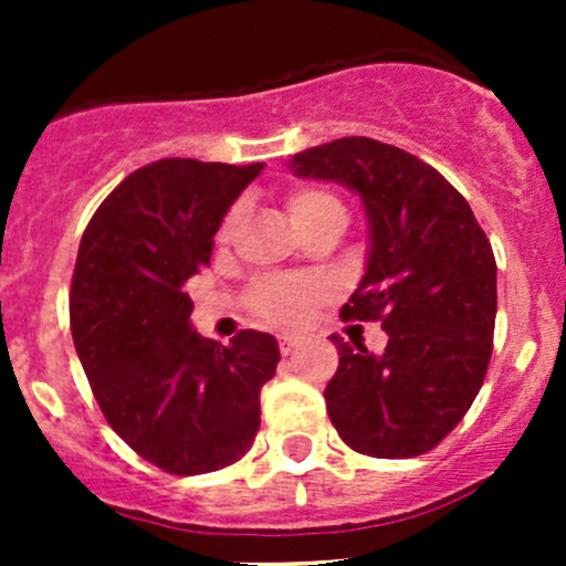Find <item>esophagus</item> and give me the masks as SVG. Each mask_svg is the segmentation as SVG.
I'll return each mask as SVG.
<instances>
[{"label": "esophagus", "instance_id": "obj_1", "mask_svg": "<svg viewBox=\"0 0 566 566\" xmlns=\"http://www.w3.org/2000/svg\"><path fill=\"white\" fill-rule=\"evenodd\" d=\"M304 345V339L295 334H282L279 336V350H282V356H290V353H295L298 347Z\"/></svg>", "mask_w": 566, "mask_h": 566}]
</instances>
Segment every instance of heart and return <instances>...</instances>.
I'll return each mask as SVG.
<instances>
[{"mask_svg": "<svg viewBox=\"0 0 566 566\" xmlns=\"http://www.w3.org/2000/svg\"><path fill=\"white\" fill-rule=\"evenodd\" d=\"M287 216L293 221V227L298 232H304L306 227L317 224L325 219H345V202L336 197L328 188H298L287 197ZM238 224V210H232L230 216L221 224L219 238L221 241H230L232 232ZM251 310L256 317L268 319V323L276 325H301L306 317L312 315V310L323 301V287L315 282H306V279H262L260 284H254L249 295Z\"/></svg>", "mask_w": 566, "mask_h": 566, "instance_id": "1", "label": "heart"}]
</instances>
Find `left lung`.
<instances>
[{"instance_id":"8db88e82","label":"left lung","mask_w":566,"mask_h":566,"mask_svg":"<svg viewBox=\"0 0 566 566\" xmlns=\"http://www.w3.org/2000/svg\"><path fill=\"white\" fill-rule=\"evenodd\" d=\"M298 177L361 197L369 254L347 319H380V356L331 336L339 367L325 408L358 454L402 460L436 449L476 399L495 328V256L465 197L394 145L345 136L295 153Z\"/></svg>"}]
</instances>
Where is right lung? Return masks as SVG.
I'll return each instance as SVG.
<instances>
[{
	"instance_id": "add662e5",
	"label": "right lung",
	"mask_w": 566,
	"mask_h": 566,
	"mask_svg": "<svg viewBox=\"0 0 566 566\" xmlns=\"http://www.w3.org/2000/svg\"><path fill=\"white\" fill-rule=\"evenodd\" d=\"M265 164L161 158L125 177L78 243L71 334L108 427L175 476L219 471L260 430V389L276 375L271 334L230 345L191 328L186 282L210 262L230 205Z\"/></svg>"
}]
</instances>
